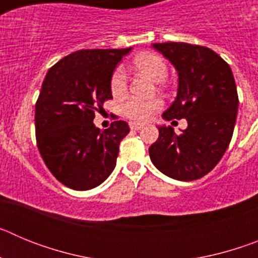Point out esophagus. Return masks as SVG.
I'll return each mask as SVG.
<instances>
[{"mask_svg": "<svg viewBox=\"0 0 258 258\" xmlns=\"http://www.w3.org/2000/svg\"><path fill=\"white\" fill-rule=\"evenodd\" d=\"M129 126H131L132 131H140V129H142L143 127V125L138 124V122H131V124H129Z\"/></svg>", "mask_w": 258, "mask_h": 258, "instance_id": "obj_1", "label": "esophagus"}]
</instances>
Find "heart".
<instances>
[{
    "mask_svg": "<svg viewBox=\"0 0 258 258\" xmlns=\"http://www.w3.org/2000/svg\"><path fill=\"white\" fill-rule=\"evenodd\" d=\"M134 66L141 72L147 75L150 79L154 80L155 83H161L168 75V66H166L165 60L160 55L151 54V52L137 56L136 60H134ZM126 71L122 66H118L111 76V92L115 97H122L126 92ZM160 108L161 101L156 99V98L147 99V101L129 98L122 103L121 112L122 115L133 120V121L145 122Z\"/></svg>",
    "mask_w": 258,
    "mask_h": 258,
    "instance_id": "obj_1",
    "label": "heart"
}]
</instances>
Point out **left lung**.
<instances>
[{"label":"left lung","mask_w":258,"mask_h":258,"mask_svg":"<svg viewBox=\"0 0 258 258\" xmlns=\"http://www.w3.org/2000/svg\"><path fill=\"white\" fill-rule=\"evenodd\" d=\"M178 74L177 97L164 120L186 118L187 127L175 134L160 125L149 149L154 165L178 181L202 178L217 165L229 147L238 113L234 75L217 52L186 42L152 44Z\"/></svg>","instance_id":"obj_1"}]
</instances>
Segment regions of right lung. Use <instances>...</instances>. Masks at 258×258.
<instances>
[{
    "mask_svg": "<svg viewBox=\"0 0 258 258\" xmlns=\"http://www.w3.org/2000/svg\"><path fill=\"white\" fill-rule=\"evenodd\" d=\"M131 51L79 50L47 71L36 103V140L49 170L67 187L94 188L115 169L118 146L131 129L120 120L101 131L93 120L112 98L111 76Z\"/></svg>",
    "mask_w": 258,
    "mask_h": 258,
    "instance_id": "right-lung-1",
    "label": "right lung"
}]
</instances>
